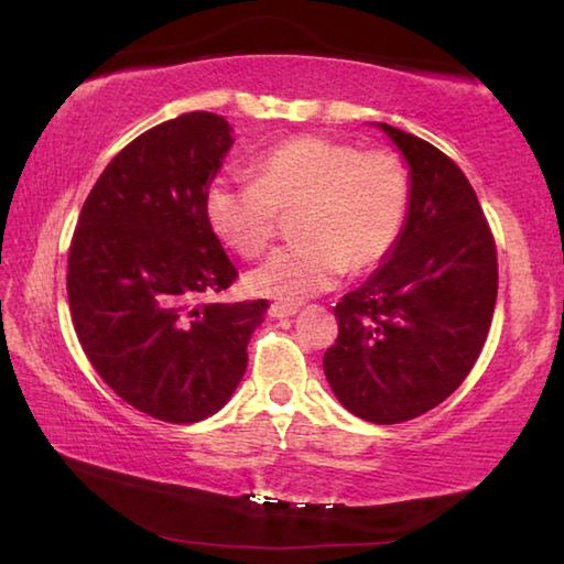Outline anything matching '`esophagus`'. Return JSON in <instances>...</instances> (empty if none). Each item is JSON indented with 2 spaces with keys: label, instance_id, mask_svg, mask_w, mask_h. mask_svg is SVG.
Segmentation results:
<instances>
[{
  "label": "esophagus",
  "instance_id": "1",
  "mask_svg": "<svg viewBox=\"0 0 564 564\" xmlns=\"http://www.w3.org/2000/svg\"><path fill=\"white\" fill-rule=\"evenodd\" d=\"M295 313H299V305H293V303H271V308H269L271 318H291V316H295Z\"/></svg>",
  "mask_w": 564,
  "mask_h": 564
}]
</instances>
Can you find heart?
Wrapping results in <instances>:
<instances>
[{"instance_id": "heart-1", "label": "heart", "mask_w": 564, "mask_h": 564, "mask_svg": "<svg viewBox=\"0 0 564 564\" xmlns=\"http://www.w3.org/2000/svg\"><path fill=\"white\" fill-rule=\"evenodd\" d=\"M253 181L218 176L204 214L214 234L241 256H259L275 236L279 212L299 208V243L275 248L248 273V289L281 303L330 291L343 273L388 259L408 214V176L390 151L348 141L295 137L253 164Z\"/></svg>"}]
</instances>
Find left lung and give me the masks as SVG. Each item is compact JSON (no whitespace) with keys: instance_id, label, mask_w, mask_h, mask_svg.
<instances>
[{"instance_id":"left-lung-1","label":"left lung","mask_w":564,"mask_h":564,"mask_svg":"<svg viewBox=\"0 0 564 564\" xmlns=\"http://www.w3.org/2000/svg\"><path fill=\"white\" fill-rule=\"evenodd\" d=\"M408 164V214L388 259L333 308L323 370L356 417L393 425L427 413L470 373L498 299V253L470 181L453 159L373 123Z\"/></svg>"}]
</instances>
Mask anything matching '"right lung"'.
Returning <instances> with one entry per match:
<instances>
[{"label": "right lung", "instance_id": "obj_1", "mask_svg": "<svg viewBox=\"0 0 564 564\" xmlns=\"http://www.w3.org/2000/svg\"><path fill=\"white\" fill-rule=\"evenodd\" d=\"M234 147L212 111L159 123L121 149L84 202L69 248L74 330L113 393L166 423H198L241 383L269 301L204 303L238 271L204 214Z\"/></svg>", "mask_w": 564, "mask_h": 564}]
</instances>
